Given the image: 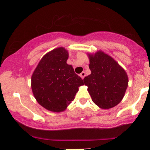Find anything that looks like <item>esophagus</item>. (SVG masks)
<instances>
[{"mask_svg":"<svg viewBox=\"0 0 150 150\" xmlns=\"http://www.w3.org/2000/svg\"><path fill=\"white\" fill-rule=\"evenodd\" d=\"M85 76H86V74H85V71H83V72H82L81 74H80V76H81L83 79H84V78H85Z\"/></svg>","mask_w":150,"mask_h":150,"instance_id":"1","label":"esophagus"}]
</instances>
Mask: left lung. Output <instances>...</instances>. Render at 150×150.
I'll use <instances>...</instances> for the list:
<instances>
[{
    "label": "left lung",
    "instance_id": "1",
    "mask_svg": "<svg viewBox=\"0 0 150 150\" xmlns=\"http://www.w3.org/2000/svg\"><path fill=\"white\" fill-rule=\"evenodd\" d=\"M91 73L84 78V84L92 101L102 109H109L120 103L128 85L125 69L102 50L87 53Z\"/></svg>",
    "mask_w": 150,
    "mask_h": 150
}]
</instances>
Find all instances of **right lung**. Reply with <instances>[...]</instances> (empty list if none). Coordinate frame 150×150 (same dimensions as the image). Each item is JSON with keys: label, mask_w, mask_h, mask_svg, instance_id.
<instances>
[{"label": "right lung", "mask_w": 150, "mask_h": 150, "mask_svg": "<svg viewBox=\"0 0 150 150\" xmlns=\"http://www.w3.org/2000/svg\"><path fill=\"white\" fill-rule=\"evenodd\" d=\"M69 53L59 47L44 55L31 76V89L37 102L52 112H61L74 100L83 80L67 63Z\"/></svg>", "instance_id": "1"}]
</instances>
